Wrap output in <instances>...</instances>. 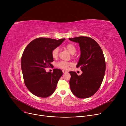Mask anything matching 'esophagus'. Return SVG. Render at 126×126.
<instances>
[{
    "label": "esophagus",
    "instance_id": "34e87169",
    "mask_svg": "<svg viewBox=\"0 0 126 126\" xmlns=\"http://www.w3.org/2000/svg\"><path fill=\"white\" fill-rule=\"evenodd\" d=\"M62 72H63V74H65V73H67V71H66V70H62Z\"/></svg>",
    "mask_w": 126,
    "mask_h": 126
}]
</instances>
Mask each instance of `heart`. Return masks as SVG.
Here are the masks:
<instances>
[{
	"label": "heart",
	"mask_w": 126,
	"mask_h": 126,
	"mask_svg": "<svg viewBox=\"0 0 126 126\" xmlns=\"http://www.w3.org/2000/svg\"><path fill=\"white\" fill-rule=\"evenodd\" d=\"M65 48H66L67 50L72 55L75 54L76 52V50H77L76 47L73 44L69 43L67 44L65 46ZM59 50V49L58 47H56L52 50L51 55L53 58H57V57L58 56ZM57 66L59 68L63 69H67L69 67V66L72 65V63L65 62V61H60L57 63Z\"/></svg>",
	"instance_id": "1"
}]
</instances>
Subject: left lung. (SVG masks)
I'll use <instances>...</instances> for the list:
<instances>
[{"mask_svg":"<svg viewBox=\"0 0 126 126\" xmlns=\"http://www.w3.org/2000/svg\"><path fill=\"white\" fill-rule=\"evenodd\" d=\"M69 39L79 44L81 56L76 67H80L83 71L81 76L74 71L69 72L70 89L79 98L89 97L100 88L105 76L106 63L103 51L90 37L81 36Z\"/></svg>","mask_w":126,"mask_h":126,"instance_id":"left-lung-1","label":"left lung"}]
</instances>
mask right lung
<instances>
[{
  "label": "right lung",
  "instance_id": "right-lung-1",
  "mask_svg": "<svg viewBox=\"0 0 126 126\" xmlns=\"http://www.w3.org/2000/svg\"><path fill=\"white\" fill-rule=\"evenodd\" d=\"M39 38L31 42L25 48L21 57V69L25 85L32 94L47 97L54 93L62 71L54 69L47 72L46 68L51 66L54 61L51 52L65 40Z\"/></svg>",
  "mask_w": 126,
  "mask_h": 126
}]
</instances>
